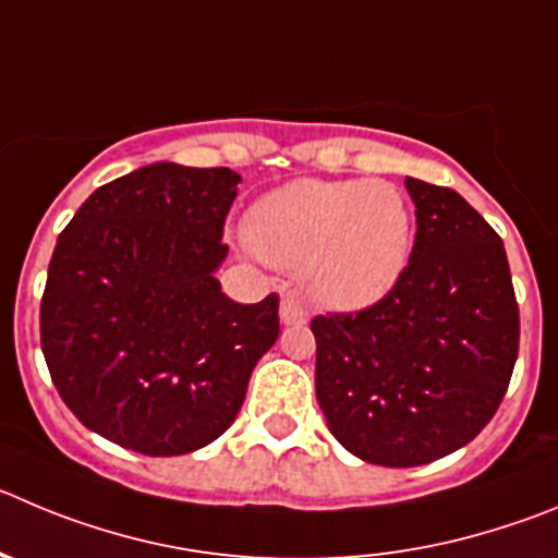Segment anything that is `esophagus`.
Wrapping results in <instances>:
<instances>
[{"instance_id":"34e87169","label":"esophagus","mask_w":558,"mask_h":558,"mask_svg":"<svg viewBox=\"0 0 558 558\" xmlns=\"http://www.w3.org/2000/svg\"><path fill=\"white\" fill-rule=\"evenodd\" d=\"M279 318H282L284 326H301L310 320V313H306L304 304L295 295H284L282 306H279Z\"/></svg>"}]
</instances>
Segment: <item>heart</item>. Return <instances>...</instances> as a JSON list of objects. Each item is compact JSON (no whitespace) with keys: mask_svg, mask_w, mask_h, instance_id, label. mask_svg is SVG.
<instances>
[{"mask_svg":"<svg viewBox=\"0 0 558 558\" xmlns=\"http://www.w3.org/2000/svg\"><path fill=\"white\" fill-rule=\"evenodd\" d=\"M412 209L385 179H295L265 193L245 216L252 252L301 274L331 310L385 299L412 252Z\"/></svg>","mask_w":558,"mask_h":558,"instance_id":"b5f03b06","label":"heart"}]
</instances>
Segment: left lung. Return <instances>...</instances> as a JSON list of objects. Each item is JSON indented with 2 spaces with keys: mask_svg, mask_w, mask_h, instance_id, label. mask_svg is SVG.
<instances>
[{
  "mask_svg": "<svg viewBox=\"0 0 558 558\" xmlns=\"http://www.w3.org/2000/svg\"><path fill=\"white\" fill-rule=\"evenodd\" d=\"M417 232L396 288L318 315L315 396L345 451L415 468L459 451L506 396L520 313L504 240L457 191L407 177Z\"/></svg>",
  "mask_w": 558,
  "mask_h": 558,
  "instance_id": "left-lung-1",
  "label": "left lung"
}]
</instances>
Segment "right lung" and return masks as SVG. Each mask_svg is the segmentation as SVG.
I'll use <instances>...</instances> for the list:
<instances>
[{
	"label": "right lung",
	"mask_w": 558,
	"mask_h": 558,
	"mask_svg": "<svg viewBox=\"0 0 558 558\" xmlns=\"http://www.w3.org/2000/svg\"><path fill=\"white\" fill-rule=\"evenodd\" d=\"M240 173L151 162L76 209L54 245L40 349L82 426L146 457L221 437L279 337V295L221 293Z\"/></svg>",
	"instance_id": "add662e5"
}]
</instances>
